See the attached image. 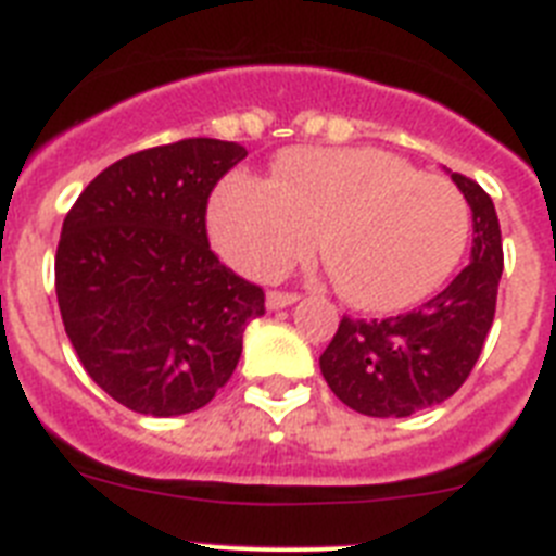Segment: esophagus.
Wrapping results in <instances>:
<instances>
[{
  "label": "esophagus",
  "mask_w": 556,
  "mask_h": 556,
  "mask_svg": "<svg viewBox=\"0 0 556 556\" xmlns=\"http://www.w3.org/2000/svg\"><path fill=\"white\" fill-rule=\"evenodd\" d=\"M296 293H288V291H271L268 293V299H265V302H268V307H271V311H279V307H288V305H293V302H296Z\"/></svg>",
  "instance_id": "obj_1"
}]
</instances>
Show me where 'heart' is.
I'll return each instance as SVG.
<instances>
[{"mask_svg":"<svg viewBox=\"0 0 556 556\" xmlns=\"http://www.w3.org/2000/svg\"><path fill=\"white\" fill-rule=\"evenodd\" d=\"M212 240L238 271L271 279L316 238L336 291L358 311L408 307L465 254L470 210L442 176L378 148H296L271 181L235 176L210 212Z\"/></svg>","mask_w":556,"mask_h":556,"instance_id":"heart-1","label":"heart"}]
</instances>
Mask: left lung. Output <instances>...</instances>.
I'll return each instance as SVG.
<instances>
[{"mask_svg":"<svg viewBox=\"0 0 556 556\" xmlns=\"http://www.w3.org/2000/svg\"><path fill=\"white\" fill-rule=\"evenodd\" d=\"M472 212L470 263L422 307L389 318H341L318 366L327 386L366 417H412L470 378L495 318L504 249L492 198L453 173Z\"/></svg>","mask_w":556,"mask_h":556,"instance_id":"8db88e82","label":"left lung"}]
</instances>
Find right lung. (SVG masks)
Masks as SVG:
<instances>
[{"instance_id": "1", "label": "right lung", "mask_w": 556, "mask_h": 556, "mask_svg": "<svg viewBox=\"0 0 556 556\" xmlns=\"http://www.w3.org/2000/svg\"><path fill=\"white\" fill-rule=\"evenodd\" d=\"M220 139H178L109 164L66 212L55 254L64 330L89 378L137 414L204 408L265 313L206 238V204L245 159Z\"/></svg>"}]
</instances>
